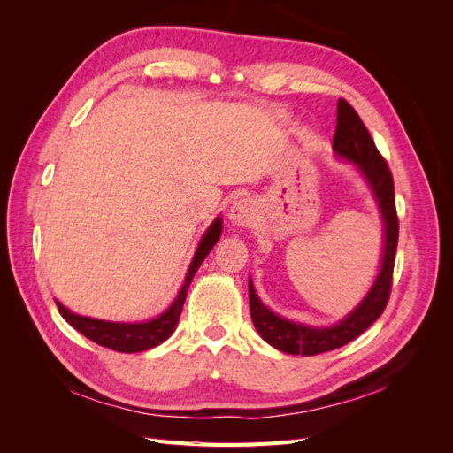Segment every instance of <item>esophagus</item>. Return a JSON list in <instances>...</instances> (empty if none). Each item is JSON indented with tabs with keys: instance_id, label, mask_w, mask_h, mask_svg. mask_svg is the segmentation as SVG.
Listing matches in <instances>:
<instances>
[{
	"instance_id": "34e87169",
	"label": "esophagus",
	"mask_w": 453,
	"mask_h": 453,
	"mask_svg": "<svg viewBox=\"0 0 453 453\" xmlns=\"http://www.w3.org/2000/svg\"><path fill=\"white\" fill-rule=\"evenodd\" d=\"M228 219H230V223L236 225V226H250L253 223V219H255L251 202L250 200L234 202V205L230 208Z\"/></svg>"
}]
</instances>
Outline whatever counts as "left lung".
Masks as SVG:
<instances>
[{"mask_svg": "<svg viewBox=\"0 0 453 453\" xmlns=\"http://www.w3.org/2000/svg\"><path fill=\"white\" fill-rule=\"evenodd\" d=\"M333 147L340 157L359 164L370 187H372L380 202L383 223H386V248H383L381 270L372 289L357 310L331 328H311L281 319L280 315L272 313L260 303L250 280V308L255 328L268 344L291 355H318L349 344L380 318L391 295L396 242H399V217H396L395 205L393 175L386 158L376 149L372 135L363 125L361 117L344 98L338 100Z\"/></svg>", "mask_w": 453, "mask_h": 453, "instance_id": "1", "label": "left lung"}]
</instances>
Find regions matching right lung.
Listing matches in <instances>:
<instances>
[{"label":"right lung","mask_w":453,"mask_h":453,"mask_svg":"<svg viewBox=\"0 0 453 453\" xmlns=\"http://www.w3.org/2000/svg\"><path fill=\"white\" fill-rule=\"evenodd\" d=\"M221 232H223L221 219H217V221L210 226V230L205 232V236L202 238V242L198 245L196 255L193 258V265H190L188 273L185 278V285L181 287V293L177 295L173 304L162 315H158L157 319L147 321V323H134V325L132 323H109V321H100V319L81 318V315L72 313L70 310H65L60 303H57L60 315L73 328H77L81 334H85L88 340L96 342L98 346L109 348L113 351L138 353V351H145V349H150V348L162 344V342L173 333L177 321H180V315H181L185 298H187V287L190 285V281H193L198 266L202 265V260L208 257V253L217 243L219 236H221Z\"/></svg>","instance_id":"obj_1"}]
</instances>
